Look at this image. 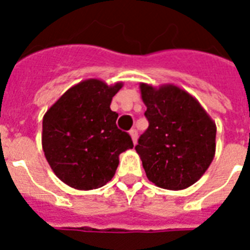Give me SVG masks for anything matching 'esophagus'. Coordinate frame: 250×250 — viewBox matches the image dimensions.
<instances>
[{
	"mask_svg": "<svg viewBox=\"0 0 250 250\" xmlns=\"http://www.w3.org/2000/svg\"><path fill=\"white\" fill-rule=\"evenodd\" d=\"M129 135H131V137H132V141H133V144H136V141H137V129H131L129 131Z\"/></svg>",
	"mask_w": 250,
	"mask_h": 250,
	"instance_id": "1",
	"label": "esophagus"
}]
</instances>
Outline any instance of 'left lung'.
Listing matches in <instances>:
<instances>
[{
    "instance_id": "obj_1",
    "label": "left lung",
    "mask_w": 250,
    "mask_h": 250,
    "mask_svg": "<svg viewBox=\"0 0 250 250\" xmlns=\"http://www.w3.org/2000/svg\"><path fill=\"white\" fill-rule=\"evenodd\" d=\"M149 127L135 146L146 176L165 189L188 188L215 154L217 127L196 98L175 85L141 84Z\"/></svg>"
}]
</instances>
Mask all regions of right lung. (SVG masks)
<instances>
[{
  "label": "right lung",
  "instance_id": "right-lung-1",
  "mask_svg": "<svg viewBox=\"0 0 250 250\" xmlns=\"http://www.w3.org/2000/svg\"><path fill=\"white\" fill-rule=\"evenodd\" d=\"M122 83L109 86L89 79L71 86L42 119V149L54 174L76 189H96L110 182L119 154L133 148L110 109Z\"/></svg>",
  "mask_w": 250,
  "mask_h": 250
}]
</instances>
